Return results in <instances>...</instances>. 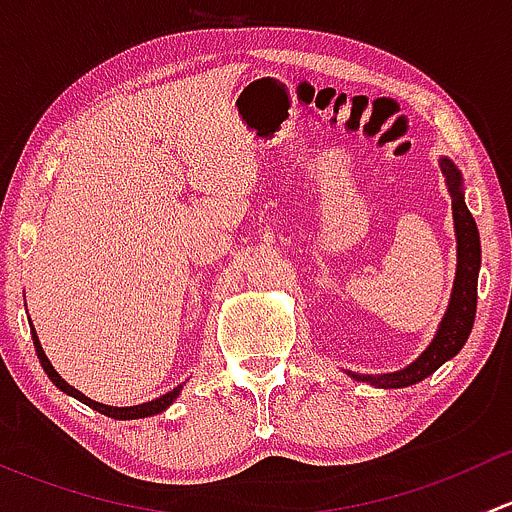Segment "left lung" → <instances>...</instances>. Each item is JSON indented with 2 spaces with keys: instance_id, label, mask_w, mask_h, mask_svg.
Segmentation results:
<instances>
[{
  "instance_id": "8db88e82",
  "label": "left lung",
  "mask_w": 512,
  "mask_h": 512,
  "mask_svg": "<svg viewBox=\"0 0 512 512\" xmlns=\"http://www.w3.org/2000/svg\"><path fill=\"white\" fill-rule=\"evenodd\" d=\"M441 170L446 175L448 193H451L453 225H456V245H458V265L456 280H453L451 302H448L446 314H443L438 332L433 342L428 344L426 352L411 361L406 369L391 371V374H354L356 381H366L379 389H404V386L418 384L448 359H453L466 344L471 334L473 322H476V304H478V270H480V235L476 220L463 200V178L456 165L448 158H441Z\"/></svg>"
}]
</instances>
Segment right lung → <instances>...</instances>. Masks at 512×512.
<instances>
[{
	"label": "right lung",
	"instance_id": "obj_1",
	"mask_svg": "<svg viewBox=\"0 0 512 512\" xmlns=\"http://www.w3.org/2000/svg\"><path fill=\"white\" fill-rule=\"evenodd\" d=\"M32 337H34L36 356H39V361H41V366H44L46 376H49V379L54 381V384L59 386V389L64 391V394L74 396V399H79L81 404L91 406V409L98 411V414H103V416L118 418V421H131V418H146V416H156V414H160V411H165V409H168V406L173 404L175 399H178V396H180V391H183V384H180V386H175L173 391H168V394H163V396H160V399H153V401H148V404H138V406H106V404H98V401L89 399V396H84V394H81L79 389H74V386H71V384H66V381L61 379L59 374H56V369H54V366H51V361L46 359L44 349H41V344H39V337H36V332H34V329H32Z\"/></svg>",
	"mask_w": 512,
	"mask_h": 512
}]
</instances>
